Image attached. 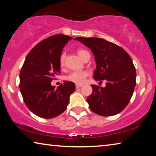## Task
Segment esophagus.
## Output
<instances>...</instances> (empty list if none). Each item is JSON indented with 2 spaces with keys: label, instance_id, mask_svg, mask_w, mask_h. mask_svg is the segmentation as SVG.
Instances as JSON below:
<instances>
[{
  "label": "esophagus",
  "instance_id": "obj_1",
  "mask_svg": "<svg viewBox=\"0 0 156 156\" xmlns=\"http://www.w3.org/2000/svg\"><path fill=\"white\" fill-rule=\"evenodd\" d=\"M82 87V84H76V89L80 88V87Z\"/></svg>",
  "mask_w": 156,
  "mask_h": 156
}]
</instances>
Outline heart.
Listing matches in <instances>:
<instances>
[{
    "label": "heart",
    "instance_id": "heart-1",
    "mask_svg": "<svg viewBox=\"0 0 156 156\" xmlns=\"http://www.w3.org/2000/svg\"><path fill=\"white\" fill-rule=\"evenodd\" d=\"M77 54L79 57L83 60L86 54L89 53L84 49H78ZM65 65V54H62L60 57V65L63 67ZM89 76V72L87 71H80V72H73L66 76V80L76 83L77 84H81L84 83L86 80V78Z\"/></svg>",
    "mask_w": 156,
    "mask_h": 156
}]
</instances>
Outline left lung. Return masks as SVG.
Segmentation results:
<instances>
[{
  "mask_svg": "<svg viewBox=\"0 0 156 156\" xmlns=\"http://www.w3.org/2000/svg\"><path fill=\"white\" fill-rule=\"evenodd\" d=\"M91 50L96 63L94 78L107 80L106 87L91 84L93 91L87 101L92 112L102 116L114 115L125 109L136 87V71L125 49L99 38L76 37Z\"/></svg>",
  "mask_w": 156,
  "mask_h": 156,
  "instance_id": "obj_1",
  "label": "left lung"
}]
</instances>
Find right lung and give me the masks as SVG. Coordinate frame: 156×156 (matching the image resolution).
<instances>
[{
	"instance_id": "1",
	"label": "right lung",
	"mask_w": 156,
	"mask_h": 156,
	"mask_svg": "<svg viewBox=\"0 0 156 156\" xmlns=\"http://www.w3.org/2000/svg\"><path fill=\"white\" fill-rule=\"evenodd\" d=\"M70 36L56 34L38 43L25 58L19 87L26 106L38 117L49 119L67 109L75 84L64 81L57 89L51 82L60 71V57Z\"/></svg>"
}]
</instances>
